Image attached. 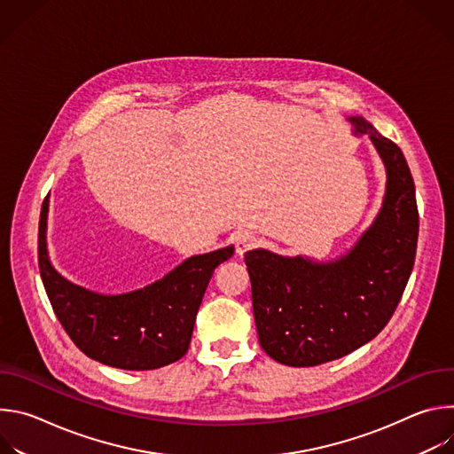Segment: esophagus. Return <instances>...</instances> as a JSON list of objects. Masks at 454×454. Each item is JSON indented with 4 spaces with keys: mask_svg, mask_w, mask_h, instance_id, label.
<instances>
[{
    "mask_svg": "<svg viewBox=\"0 0 454 454\" xmlns=\"http://www.w3.org/2000/svg\"><path fill=\"white\" fill-rule=\"evenodd\" d=\"M254 244H256V239L251 235V233H244V235H240L239 239H237V246H235V249H237V254H244L246 251H249L251 247H254Z\"/></svg>",
    "mask_w": 454,
    "mask_h": 454,
    "instance_id": "obj_1",
    "label": "esophagus"
}]
</instances>
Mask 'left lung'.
I'll return each instance as SVG.
<instances>
[{
	"label": "left lung",
	"mask_w": 454,
	"mask_h": 454,
	"mask_svg": "<svg viewBox=\"0 0 454 454\" xmlns=\"http://www.w3.org/2000/svg\"><path fill=\"white\" fill-rule=\"evenodd\" d=\"M350 121L370 137L387 174L384 205L370 230L327 264L266 249L244 256L258 341L287 366L329 363L373 340L394 316L415 264L419 210L406 158L364 118Z\"/></svg>",
	"instance_id": "left-lung-1"
}]
</instances>
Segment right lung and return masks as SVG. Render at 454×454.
I'll return each instance as SVG.
<instances>
[{
    "mask_svg": "<svg viewBox=\"0 0 454 454\" xmlns=\"http://www.w3.org/2000/svg\"><path fill=\"white\" fill-rule=\"evenodd\" d=\"M48 198L39 219V271L62 329L88 357L121 370H154L181 359L205 291L233 246L190 256L161 280L118 296L91 293L62 278L46 253Z\"/></svg>",
    "mask_w": 454,
    "mask_h": 454,
    "instance_id": "1",
    "label": "right lung"
}]
</instances>
